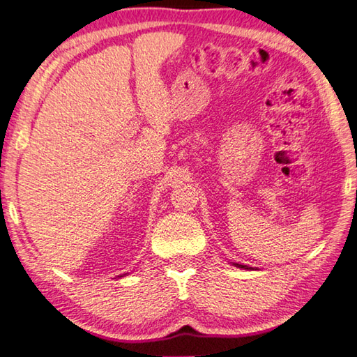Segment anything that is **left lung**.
<instances>
[{"mask_svg": "<svg viewBox=\"0 0 357 357\" xmlns=\"http://www.w3.org/2000/svg\"><path fill=\"white\" fill-rule=\"evenodd\" d=\"M235 266H238V268H245V270H251V268L249 266H246V265H240V264H234Z\"/></svg>", "mask_w": 357, "mask_h": 357, "instance_id": "left-lung-1", "label": "left lung"}]
</instances>
